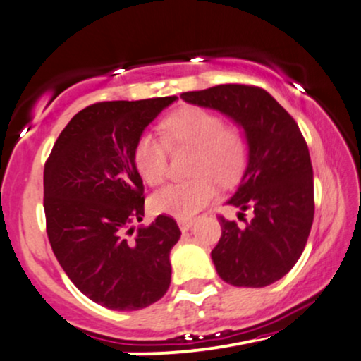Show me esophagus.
<instances>
[{
    "mask_svg": "<svg viewBox=\"0 0 361 361\" xmlns=\"http://www.w3.org/2000/svg\"><path fill=\"white\" fill-rule=\"evenodd\" d=\"M193 220H178V227H180L181 232H188L193 227Z\"/></svg>",
    "mask_w": 361,
    "mask_h": 361,
    "instance_id": "34e87169",
    "label": "esophagus"
}]
</instances>
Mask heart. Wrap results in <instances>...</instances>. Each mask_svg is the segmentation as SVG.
<instances>
[{"label":"heart","mask_w":361,"mask_h":361,"mask_svg":"<svg viewBox=\"0 0 361 361\" xmlns=\"http://www.w3.org/2000/svg\"><path fill=\"white\" fill-rule=\"evenodd\" d=\"M173 145L197 147L192 173L198 175L159 190L151 200L154 212L175 219H192L219 193L216 180L227 185L240 176L247 161L245 134L203 107L188 106L164 121ZM134 164L147 185L158 186L168 175V142L154 133H142L134 146Z\"/></svg>","instance_id":"heart-1"}]
</instances>
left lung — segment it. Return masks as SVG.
Wrapping results in <instances>:
<instances>
[{
  "mask_svg": "<svg viewBox=\"0 0 361 361\" xmlns=\"http://www.w3.org/2000/svg\"><path fill=\"white\" fill-rule=\"evenodd\" d=\"M188 104L222 112L244 129L247 166L228 205L244 227L219 216L222 237L212 250L216 272L237 288H266L284 277L305 250L314 216L307 145L296 121L260 87L225 84L183 92Z\"/></svg>",
  "mask_w": 361,
  "mask_h": 361,
  "instance_id": "left-lung-1",
  "label": "left lung"
}]
</instances>
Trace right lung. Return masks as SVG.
<instances>
[{
    "label": "right lung",
    "instance_id": "right-lung-1",
    "mask_svg": "<svg viewBox=\"0 0 361 361\" xmlns=\"http://www.w3.org/2000/svg\"><path fill=\"white\" fill-rule=\"evenodd\" d=\"M171 97L85 107L60 133L43 171L47 233L56 260L80 293L114 311L159 301L171 282L169 252L180 240L171 216H145L134 146Z\"/></svg>",
    "mask_w": 361,
    "mask_h": 361
}]
</instances>
